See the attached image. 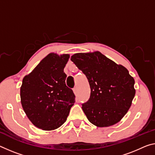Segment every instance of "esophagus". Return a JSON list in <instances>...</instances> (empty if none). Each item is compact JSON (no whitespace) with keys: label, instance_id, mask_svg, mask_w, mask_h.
I'll list each match as a JSON object with an SVG mask.
<instances>
[{"label":"esophagus","instance_id":"obj_1","mask_svg":"<svg viewBox=\"0 0 155 155\" xmlns=\"http://www.w3.org/2000/svg\"><path fill=\"white\" fill-rule=\"evenodd\" d=\"M73 92H74V93L75 94H77L78 90H77V87H75L73 88Z\"/></svg>","mask_w":155,"mask_h":155}]
</instances>
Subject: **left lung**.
<instances>
[{
  "label": "left lung",
  "mask_w": 155,
  "mask_h": 155,
  "mask_svg": "<svg viewBox=\"0 0 155 155\" xmlns=\"http://www.w3.org/2000/svg\"><path fill=\"white\" fill-rule=\"evenodd\" d=\"M71 61L86 76L90 96L82 109L97 127L116 124L126 114L135 95L134 80L128 70L99 51L78 53Z\"/></svg>",
  "instance_id": "left-lung-1"
}]
</instances>
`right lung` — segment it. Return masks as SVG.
I'll use <instances>...</instances> for the list:
<instances>
[{"instance_id":"1","label":"right lung","mask_w":155,"mask_h":155,"mask_svg":"<svg viewBox=\"0 0 155 155\" xmlns=\"http://www.w3.org/2000/svg\"><path fill=\"white\" fill-rule=\"evenodd\" d=\"M70 55L50 53L23 79L21 104L31 122L44 130L64 124L75 102V95L65 84L63 72Z\"/></svg>"}]
</instances>
